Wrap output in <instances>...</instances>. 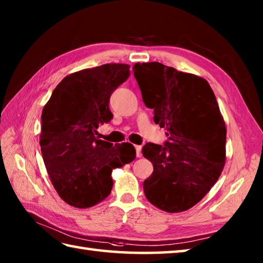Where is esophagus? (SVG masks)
Instances as JSON below:
<instances>
[{
  "label": "esophagus",
  "instance_id": "34e87169",
  "mask_svg": "<svg viewBox=\"0 0 263 263\" xmlns=\"http://www.w3.org/2000/svg\"><path fill=\"white\" fill-rule=\"evenodd\" d=\"M137 157H141V146H136Z\"/></svg>",
  "mask_w": 263,
  "mask_h": 263
}]
</instances>
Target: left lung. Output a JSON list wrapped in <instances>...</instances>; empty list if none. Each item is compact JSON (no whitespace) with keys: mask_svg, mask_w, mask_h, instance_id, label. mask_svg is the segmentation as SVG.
<instances>
[{"mask_svg":"<svg viewBox=\"0 0 263 263\" xmlns=\"http://www.w3.org/2000/svg\"><path fill=\"white\" fill-rule=\"evenodd\" d=\"M135 77L154 121L166 128L164 146L142 148L154 172L143 182L150 203L167 212L192 208L225 165L226 126L209 83L158 62L137 63Z\"/></svg>","mask_w":263,"mask_h":263,"instance_id":"1","label":"left lung"}]
</instances>
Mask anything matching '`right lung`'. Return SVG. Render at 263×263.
Returning <instances> with one entry per match:
<instances>
[{"label": "right lung", "mask_w": 263, "mask_h": 263, "mask_svg": "<svg viewBox=\"0 0 263 263\" xmlns=\"http://www.w3.org/2000/svg\"><path fill=\"white\" fill-rule=\"evenodd\" d=\"M130 77L127 64H104L61 81L42 113L41 148L53 186L66 203L89 208L113 187L111 170L136 158L133 144L99 140L97 128L113 119L109 98Z\"/></svg>", "instance_id": "1"}]
</instances>
